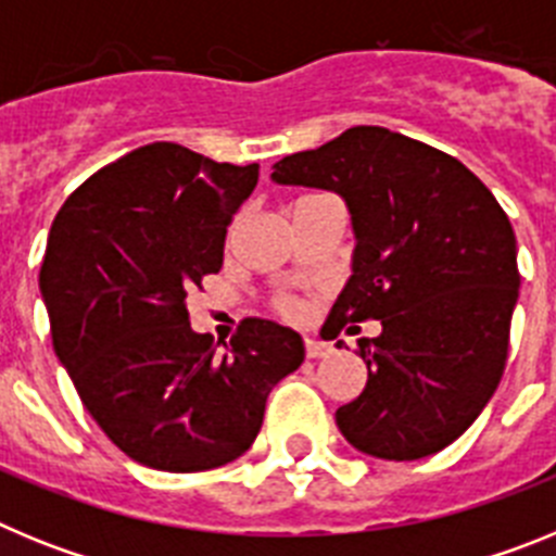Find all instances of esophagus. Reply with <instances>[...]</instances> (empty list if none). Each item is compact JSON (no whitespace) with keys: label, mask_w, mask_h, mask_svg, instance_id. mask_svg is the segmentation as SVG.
<instances>
[{"label":"esophagus","mask_w":556,"mask_h":556,"mask_svg":"<svg viewBox=\"0 0 556 556\" xmlns=\"http://www.w3.org/2000/svg\"><path fill=\"white\" fill-rule=\"evenodd\" d=\"M331 353V345H326V342H320V339H308L306 337V356L308 358H323Z\"/></svg>","instance_id":"1"}]
</instances>
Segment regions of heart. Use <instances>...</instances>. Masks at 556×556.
<instances>
[{
	"mask_svg": "<svg viewBox=\"0 0 556 556\" xmlns=\"http://www.w3.org/2000/svg\"><path fill=\"white\" fill-rule=\"evenodd\" d=\"M278 308H281V314H294L298 312V303L289 301V298H283V301L278 303Z\"/></svg>",
	"mask_w": 556,
	"mask_h": 556,
	"instance_id": "heart-1",
	"label": "heart"
}]
</instances>
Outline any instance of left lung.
Wrapping results in <instances>:
<instances>
[{"label":"left lung","instance_id":"left-lung-1","mask_svg":"<svg viewBox=\"0 0 556 556\" xmlns=\"http://www.w3.org/2000/svg\"><path fill=\"white\" fill-rule=\"evenodd\" d=\"M273 180L337 191L351 211L353 275L323 326L328 339L381 320L376 339H358L367 384L337 409L342 437L378 459L443 451L507 365L518 248L493 191L445 152L376 125L287 155Z\"/></svg>","mask_w":556,"mask_h":556}]
</instances>
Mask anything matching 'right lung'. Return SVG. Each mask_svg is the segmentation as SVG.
<instances>
[{"label": "right lung", "instance_id": "obj_1", "mask_svg": "<svg viewBox=\"0 0 556 556\" xmlns=\"http://www.w3.org/2000/svg\"><path fill=\"white\" fill-rule=\"evenodd\" d=\"M258 164H217L172 141L102 166L58 211L41 294L61 365L88 415L147 468L233 462L267 395L303 365L301 333L248 317L217 353L191 331L186 294L223 267L225 233Z\"/></svg>", "mask_w": 556, "mask_h": 556}]
</instances>
